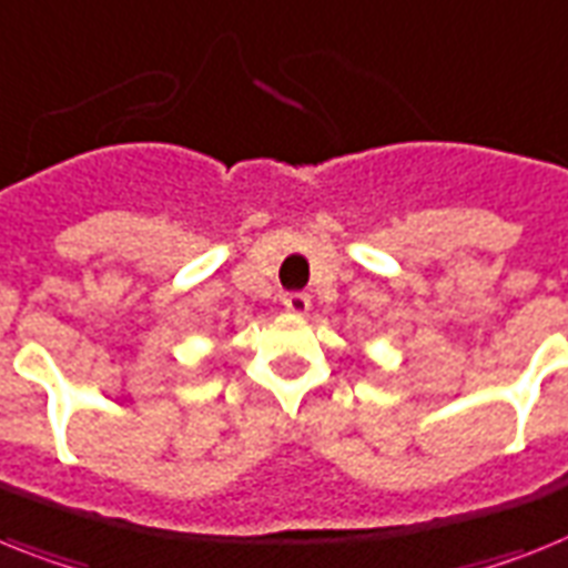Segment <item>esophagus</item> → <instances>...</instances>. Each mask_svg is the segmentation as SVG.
<instances>
[{
	"instance_id": "34e87169",
	"label": "esophagus",
	"mask_w": 568,
	"mask_h": 568,
	"mask_svg": "<svg viewBox=\"0 0 568 568\" xmlns=\"http://www.w3.org/2000/svg\"><path fill=\"white\" fill-rule=\"evenodd\" d=\"M283 306L285 312H292V315H306L308 308H312V297L303 292H288L283 294Z\"/></svg>"
}]
</instances>
